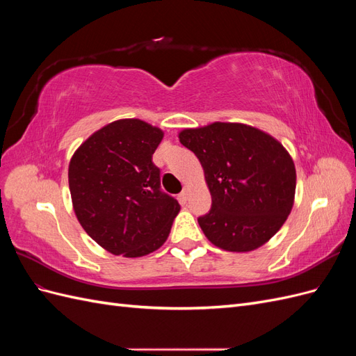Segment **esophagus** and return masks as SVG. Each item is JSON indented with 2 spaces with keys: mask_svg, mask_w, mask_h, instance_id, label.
I'll use <instances>...</instances> for the list:
<instances>
[{
  "mask_svg": "<svg viewBox=\"0 0 356 356\" xmlns=\"http://www.w3.org/2000/svg\"><path fill=\"white\" fill-rule=\"evenodd\" d=\"M188 195H190V190H188V187H184V188H182L181 195H179V199H181V202H182V203H186V202L188 200Z\"/></svg>",
  "mask_w": 356,
  "mask_h": 356,
  "instance_id": "34e87169",
  "label": "esophagus"
}]
</instances>
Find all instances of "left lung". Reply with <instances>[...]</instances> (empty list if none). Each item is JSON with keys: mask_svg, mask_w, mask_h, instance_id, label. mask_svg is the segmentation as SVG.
Masks as SVG:
<instances>
[{"mask_svg": "<svg viewBox=\"0 0 356 356\" xmlns=\"http://www.w3.org/2000/svg\"><path fill=\"white\" fill-rule=\"evenodd\" d=\"M179 143L200 161L212 197L199 225L224 251L250 252L282 227L296 197L293 157L276 138L243 123L182 129Z\"/></svg>", "mask_w": 356, "mask_h": 356, "instance_id": "left-lung-1", "label": "left lung"}]
</instances>
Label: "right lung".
<instances>
[{
  "label": "right lung",
  "instance_id": "right-lung-1",
  "mask_svg": "<svg viewBox=\"0 0 356 356\" xmlns=\"http://www.w3.org/2000/svg\"><path fill=\"white\" fill-rule=\"evenodd\" d=\"M163 131L139 118H120L92 134L68 168L79 222L105 251L144 257L163 245L179 203L160 191L153 154Z\"/></svg>",
  "mask_w": 356,
  "mask_h": 356
}]
</instances>
